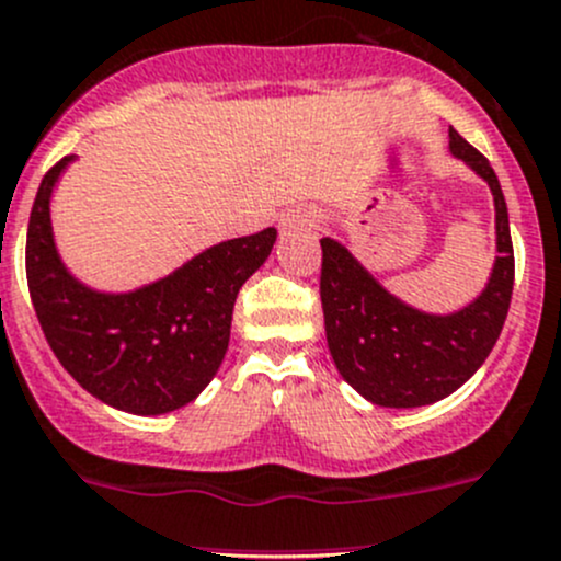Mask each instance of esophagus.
<instances>
[{"label":"esophagus","mask_w":561,"mask_h":561,"mask_svg":"<svg viewBox=\"0 0 561 561\" xmlns=\"http://www.w3.org/2000/svg\"><path fill=\"white\" fill-rule=\"evenodd\" d=\"M316 218L308 213V209H288L280 218V231L283 234H291V231H305L313 229Z\"/></svg>","instance_id":"1"}]
</instances>
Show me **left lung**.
Here are the masks:
<instances>
[{
    "label": "left lung",
    "mask_w": 561,
    "mask_h": 561,
    "mask_svg": "<svg viewBox=\"0 0 561 561\" xmlns=\"http://www.w3.org/2000/svg\"><path fill=\"white\" fill-rule=\"evenodd\" d=\"M450 149L488 182L496 207V262L474 302L447 316L392 297L341 242L321 240V308L335 368L376 407H428L485 363L502 332L515 280L507 204L491 163L450 127Z\"/></svg>",
    "instance_id": "obj_1"
}]
</instances>
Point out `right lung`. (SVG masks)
<instances>
[{"instance_id":"right-lung-1","label":"right lung","mask_w":561,"mask_h":561,"mask_svg":"<svg viewBox=\"0 0 561 561\" xmlns=\"http://www.w3.org/2000/svg\"><path fill=\"white\" fill-rule=\"evenodd\" d=\"M70 160L43 176L26 231V283L43 335L98 401L130 414L174 412L218 374L237 294L267 262L278 231L207 248L136 291H94L68 273L54 245L51 193Z\"/></svg>"}]
</instances>
